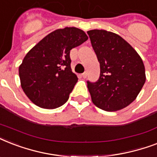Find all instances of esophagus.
<instances>
[{
	"mask_svg": "<svg viewBox=\"0 0 157 157\" xmlns=\"http://www.w3.org/2000/svg\"><path fill=\"white\" fill-rule=\"evenodd\" d=\"M81 76H82V77H83V78H86V76H87V72H86V71H85L84 73L81 74Z\"/></svg>",
	"mask_w": 157,
	"mask_h": 157,
	"instance_id": "esophagus-1",
	"label": "esophagus"
}]
</instances>
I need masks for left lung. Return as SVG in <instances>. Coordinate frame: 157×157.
Listing matches in <instances>:
<instances>
[{
  "label": "left lung",
  "mask_w": 157,
  "mask_h": 157,
  "mask_svg": "<svg viewBox=\"0 0 157 157\" xmlns=\"http://www.w3.org/2000/svg\"><path fill=\"white\" fill-rule=\"evenodd\" d=\"M87 33L100 64L98 81H87L92 101L107 112L122 109L136 98L145 83L144 62L116 33L98 29Z\"/></svg>",
  "instance_id": "obj_1"
}]
</instances>
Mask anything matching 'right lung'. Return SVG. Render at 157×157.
I'll list each match as a JSON object with an SVG mask.
<instances>
[{
  "label": "right lung",
  "mask_w": 157,
  "mask_h": 157,
  "mask_svg": "<svg viewBox=\"0 0 157 157\" xmlns=\"http://www.w3.org/2000/svg\"><path fill=\"white\" fill-rule=\"evenodd\" d=\"M87 40L79 28L57 29L26 54L18 74L22 89L33 103L54 109L68 100L78 80L71 71L70 50Z\"/></svg>",
  "instance_id": "obj_1"
}]
</instances>
